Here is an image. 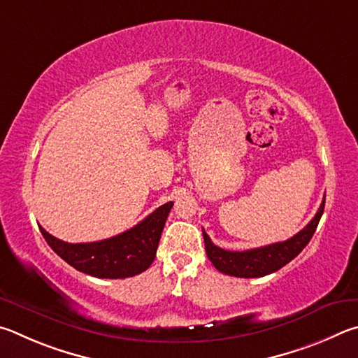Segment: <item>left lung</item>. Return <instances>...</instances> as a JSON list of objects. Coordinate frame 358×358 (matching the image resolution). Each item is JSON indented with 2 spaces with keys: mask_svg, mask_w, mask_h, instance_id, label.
<instances>
[{
  "mask_svg": "<svg viewBox=\"0 0 358 358\" xmlns=\"http://www.w3.org/2000/svg\"><path fill=\"white\" fill-rule=\"evenodd\" d=\"M325 206V196L322 199L321 208L317 209L316 215L306 227L299 231L296 236L285 242H277L272 245L245 250V252H229L212 243L210 237L204 233V245L209 261L214 264L218 272L231 275V277L239 278H258L264 277L272 272H277L278 268L286 266L292 261L302 250L308 245L313 234L317 228V223L321 220Z\"/></svg>",
  "mask_w": 358,
  "mask_h": 358,
  "instance_id": "obj_1",
  "label": "left lung"
}]
</instances>
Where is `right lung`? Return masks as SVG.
I'll use <instances>...</instances> for the list:
<instances>
[{"label":"right lung","mask_w":358,"mask_h":358,"mask_svg":"<svg viewBox=\"0 0 358 358\" xmlns=\"http://www.w3.org/2000/svg\"><path fill=\"white\" fill-rule=\"evenodd\" d=\"M171 208L173 201L163 204L136 227L99 242L69 243L39 229L53 252L77 271L97 278H129L152 264Z\"/></svg>","instance_id":"1"}]
</instances>
